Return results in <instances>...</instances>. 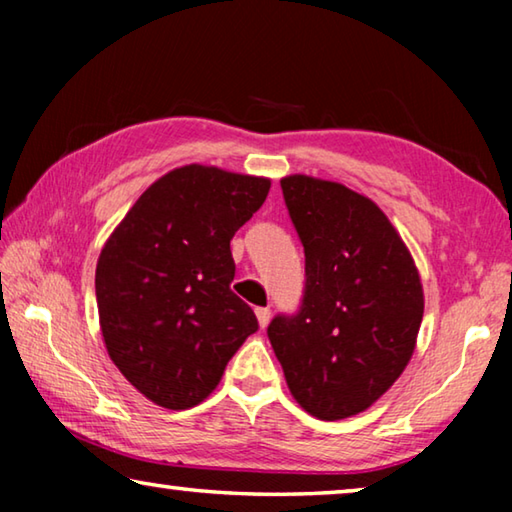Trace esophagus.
Segmentation results:
<instances>
[{
	"label": "esophagus",
	"mask_w": 512,
	"mask_h": 512,
	"mask_svg": "<svg viewBox=\"0 0 512 512\" xmlns=\"http://www.w3.org/2000/svg\"><path fill=\"white\" fill-rule=\"evenodd\" d=\"M255 316H257V323L262 329H266L268 323H271V309H268V307H257Z\"/></svg>",
	"instance_id": "34e87169"
}]
</instances>
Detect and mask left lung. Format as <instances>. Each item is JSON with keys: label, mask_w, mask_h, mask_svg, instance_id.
I'll list each match as a JSON object with an SVG mask.
<instances>
[{"label": "left lung", "mask_w": 512, "mask_h": 512, "mask_svg": "<svg viewBox=\"0 0 512 512\" xmlns=\"http://www.w3.org/2000/svg\"><path fill=\"white\" fill-rule=\"evenodd\" d=\"M305 246L296 316L268 325L287 386L318 420L370 409L411 361L424 293L409 248L368 196L293 173L280 180Z\"/></svg>", "instance_id": "8db88e82"}]
</instances>
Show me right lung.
Returning a JSON list of instances; mask_svg holds the SVG:
<instances>
[{
  "label": "right lung",
  "mask_w": 512,
  "mask_h": 512,
  "mask_svg": "<svg viewBox=\"0 0 512 512\" xmlns=\"http://www.w3.org/2000/svg\"><path fill=\"white\" fill-rule=\"evenodd\" d=\"M268 189V178L187 164L155 180L103 246L94 277L103 343L153 404H201L257 332L230 289V239Z\"/></svg>",
  "instance_id": "right-lung-1"
}]
</instances>
